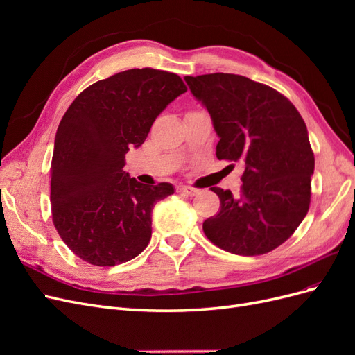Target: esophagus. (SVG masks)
I'll return each mask as SVG.
<instances>
[{"label": "esophagus", "mask_w": 355, "mask_h": 355, "mask_svg": "<svg viewBox=\"0 0 355 355\" xmlns=\"http://www.w3.org/2000/svg\"><path fill=\"white\" fill-rule=\"evenodd\" d=\"M176 191H178V192H180V194L188 196V197H194V196L197 194V192H198L196 188H192V187H185V185H180V187H178V188H176Z\"/></svg>", "instance_id": "1"}]
</instances>
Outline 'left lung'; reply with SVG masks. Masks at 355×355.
<instances>
[{
    "mask_svg": "<svg viewBox=\"0 0 355 355\" xmlns=\"http://www.w3.org/2000/svg\"><path fill=\"white\" fill-rule=\"evenodd\" d=\"M185 81L211 116L216 157L244 166L240 197L211 188L220 210L204 220V234L234 254L277 249L309 209L314 153L305 121L286 96L243 75L216 72Z\"/></svg>",
    "mask_w": 355,
    "mask_h": 355,
    "instance_id": "left-lung-1",
    "label": "left lung"
}]
</instances>
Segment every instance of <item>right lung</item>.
Masks as SVG:
<instances>
[{"label": "right lung", "instance_id": "obj_1", "mask_svg": "<svg viewBox=\"0 0 355 355\" xmlns=\"http://www.w3.org/2000/svg\"><path fill=\"white\" fill-rule=\"evenodd\" d=\"M185 92L173 72L128 69L89 85L63 115L50 168L51 216L80 259L114 266L145 250L155 202L175 189L128 176L125 154L145 142L155 118Z\"/></svg>", "mask_w": 355, "mask_h": 355}]
</instances>
